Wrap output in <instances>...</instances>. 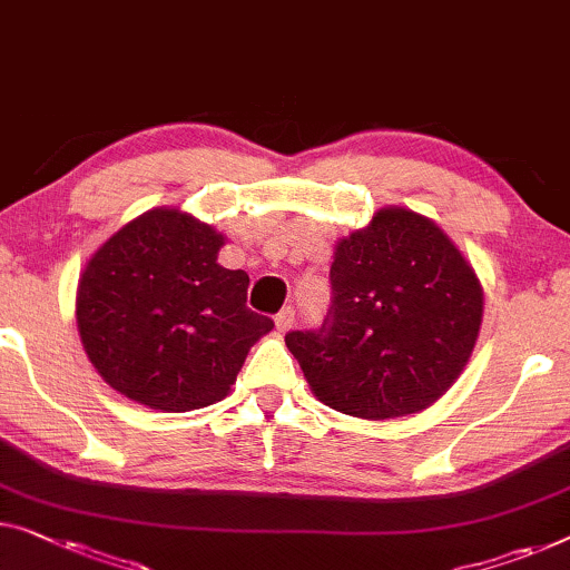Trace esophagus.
Returning a JSON list of instances; mask_svg holds the SVG:
<instances>
[{
	"mask_svg": "<svg viewBox=\"0 0 570 570\" xmlns=\"http://www.w3.org/2000/svg\"><path fill=\"white\" fill-rule=\"evenodd\" d=\"M274 325H276L278 333H288V330L294 327V309H292V307H284L282 312L276 314Z\"/></svg>",
	"mask_w": 570,
	"mask_h": 570,
	"instance_id": "34e87169",
	"label": "esophagus"
}]
</instances>
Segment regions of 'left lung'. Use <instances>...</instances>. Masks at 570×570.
<instances>
[{
  "label": "left lung",
  "instance_id": "1",
  "mask_svg": "<svg viewBox=\"0 0 570 570\" xmlns=\"http://www.w3.org/2000/svg\"><path fill=\"white\" fill-rule=\"evenodd\" d=\"M333 312L317 333H288L312 394L361 420L410 417L461 376L483 320V288L458 245L406 207H381L340 237Z\"/></svg>",
  "mask_w": 570,
  "mask_h": 570
}]
</instances>
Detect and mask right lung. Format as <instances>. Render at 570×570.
<instances>
[{"label": "right lung", "instance_id": "1", "mask_svg": "<svg viewBox=\"0 0 570 570\" xmlns=\"http://www.w3.org/2000/svg\"><path fill=\"white\" fill-rule=\"evenodd\" d=\"M225 235L189 212L156 207L91 253L76 288L87 358L115 392L160 412L230 394L274 322L245 307L250 278L219 266Z\"/></svg>", "mask_w": 570, "mask_h": 570}]
</instances>
